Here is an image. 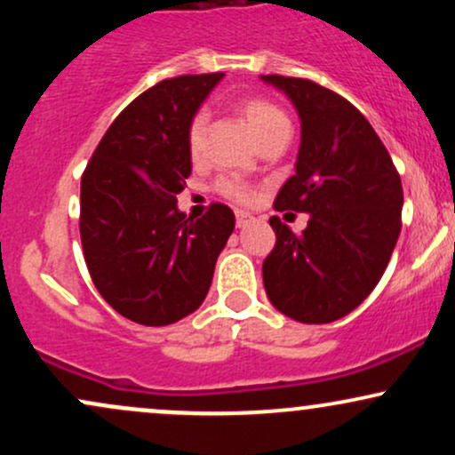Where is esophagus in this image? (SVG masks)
<instances>
[{"mask_svg": "<svg viewBox=\"0 0 455 455\" xmlns=\"http://www.w3.org/2000/svg\"><path fill=\"white\" fill-rule=\"evenodd\" d=\"M235 222H237L239 228H243V227H248L250 222H254V216L248 212H235Z\"/></svg>", "mask_w": 455, "mask_h": 455, "instance_id": "esophagus-1", "label": "esophagus"}]
</instances>
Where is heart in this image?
I'll use <instances>...</instances> for the list:
<instances>
[{
  "label": "heart",
  "instance_id": "b5f03b06",
  "mask_svg": "<svg viewBox=\"0 0 455 455\" xmlns=\"http://www.w3.org/2000/svg\"><path fill=\"white\" fill-rule=\"evenodd\" d=\"M239 113H242L243 122L248 124V128L252 130L254 137L259 140L265 139L271 132H275V130L291 128L289 117H286L275 104L260 100V98H245V100L239 102ZM205 128L207 115L198 111L195 117L190 119V124H188L186 132V148L192 160L201 158L203 149H205ZM218 190H220L224 196L235 198V201H248L250 198L248 188H245L243 181H239L237 177H222V180L218 181Z\"/></svg>",
  "mask_w": 455,
  "mask_h": 455
}]
</instances>
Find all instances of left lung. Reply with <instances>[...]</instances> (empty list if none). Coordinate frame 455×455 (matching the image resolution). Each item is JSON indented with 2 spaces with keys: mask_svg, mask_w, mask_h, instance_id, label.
<instances>
[{
  "mask_svg": "<svg viewBox=\"0 0 455 455\" xmlns=\"http://www.w3.org/2000/svg\"><path fill=\"white\" fill-rule=\"evenodd\" d=\"M293 102L301 122L295 175L278 212L310 216L295 235L269 220L275 245L263 284L275 310L321 325L347 316L374 291L402 228V181L379 134L351 102L306 78L260 75Z\"/></svg>",
  "mask_w": 455,
  "mask_h": 455,
  "instance_id": "left-lung-1",
  "label": "left lung"
}]
</instances>
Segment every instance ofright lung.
I'll use <instances>...</instances> for the list:
<instances>
[{
	"mask_svg": "<svg viewBox=\"0 0 455 455\" xmlns=\"http://www.w3.org/2000/svg\"><path fill=\"white\" fill-rule=\"evenodd\" d=\"M222 76L166 78L140 93L83 173L87 269L104 301L139 325H171L203 304L235 228L233 210L220 203L198 220L177 207L192 173L188 124Z\"/></svg>",
	"mask_w": 455,
	"mask_h": 455,
	"instance_id": "right-lung-1",
	"label": "right lung"
}]
</instances>
